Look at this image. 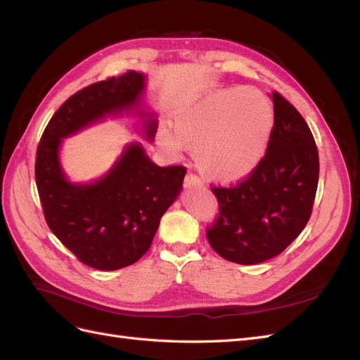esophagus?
<instances>
[{"mask_svg": "<svg viewBox=\"0 0 360 360\" xmlns=\"http://www.w3.org/2000/svg\"><path fill=\"white\" fill-rule=\"evenodd\" d=\"M184 188L186 189H192V188H201L202 186V183H201V180L197 177V176H193V174H188L186 177H184Z\"/></svg>", "mask_w": 360, "mask_h": 360, "instance_id": "34e87169", "label": "esophagus"}]
</instances>
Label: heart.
<instances>
[{
  "label": "heart",
  "mask_w": 360,
  "mask_h": 360,
  "mask_svg": "<svg viewBox=\"0 0 360 360\" xmlns=\"http://www.w3.org/2000/svg\"><path fill=\"white\" fill-rule=\"evenodd\" d=\"M174 136L159 135L160 147L193 150L201 176L219 184L249 179L263 162L274 129V108L252 86L226 89L202 97L174 117Z\"/></svg>",
  "instance_id": "heart-1"
}]
</instances>
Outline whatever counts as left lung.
<instances>
[{
	"instance_id": "obj_1",
	"label": "left lung",
	"mask_w": 360,
	"mask_h": 360,
	"mask_svg": "<svg viewBox=\"0 0 360 360\" xmlns=\"http://www.w3.org/2000/svg\"><path fill=\"white\" fill-rule=\"evenodd\" d=\"M275 123L257 171L234 188H213L221 213L207 231L210 246L237 264L279 255L307 226L319 184V151L299 111L271 93Z\"/></svg>"
}]
</instances>
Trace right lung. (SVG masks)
<instances>
[{
	"label": "right lung",
	"instance_id": "obj_1",
	"mask_svg": "<svg viewBox=\"0 0 360 360\" xmlns=\"http://www.w3.org/2000/svg\"><path fill=\"white\" fill-rule=\"evenodd\" d=\"M146 86L147 76L135 70L85 86L53 114L37 147L36 184L51 231L97 270L123 269L147 252L186 168L158 167L132 141L103 176L72 181L60 151L64 139L106 118H132L134 132L153 143L158 114L144 103Z\"/></svg>",
	"mask_w": 360,
	"mask_h": 360
}]
</instances>
